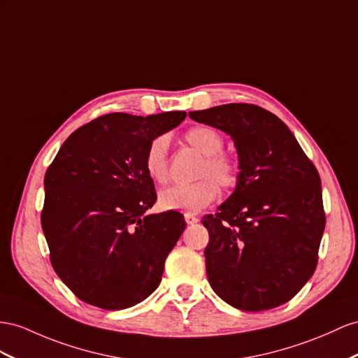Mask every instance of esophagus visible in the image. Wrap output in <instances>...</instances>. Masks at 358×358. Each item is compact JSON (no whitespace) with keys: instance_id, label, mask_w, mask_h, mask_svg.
Returning a JSON list of instances; mask_svg holds the SVG:
<instances>
[{"instance_id":"obj_1","label":"esophagus","mask_w":358,"mask_h":358,"mask_svg":"<svg viewBox=\"0 0 358 358\" xmlns=\"http://www.w3.org/2000/svg\"><path fill=\"white\" fill-rule=\"evenodd\" d=\"M185 221L187 225H194L198 222V217L192 213H185Z\"/></svg>"}]
</instances>
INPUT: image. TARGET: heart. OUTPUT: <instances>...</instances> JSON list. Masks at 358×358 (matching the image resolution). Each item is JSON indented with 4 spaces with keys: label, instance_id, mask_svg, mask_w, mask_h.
Instances as JSON below:
<instances>
[{
    "label": "heart",
    "instance_id": "heart-1",
    "mask_svg": "<svg viewBox=\"0 0 358 358\" xmlns=\"http://www.w3.org/2000/svg\"><path fill=\"white\" fill-rule=\"evenodd\" d=\"M185 141L204 155L198 171V181L190 185H176L163 189L159 195V204L163 210L198 213L208 207L217 198L219 189L233 190L239 182V164L230 154L222 151L224 137L216 128L208 125L194 127L186 131ZM145 171L155 182H166L169 178L168 141L159 136L145 151Z\"/></svg>",
    "mask_w": 358,
    "mask_h": 358
}]
</instances>
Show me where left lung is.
Here are the masks:
<instances>
[{"mask_svg":"<svg viewBox=\"0 0 358 358\" xmlns=\"http://www.w3.org/2000/svg\"><path fill=\"white\" fill-rule=\"evenodd\" d=\"M231 136L239 182L203 225L210 286L228 304L262 311L290 301L317 266L325 228L316 166L278 116L233 103L189 113Z\"/></svg>","mask_w":358,"mask_h":358,"instance_id":"left-lung-1","label":"left lung"}]
</instances>
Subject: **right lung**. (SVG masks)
<instances>
[{
    "label": "right lung",
    "instance_id": "add662e5",
    "mask_svg": "<svg viewBox=\"0 0 358 358\" xmlns=\"http://www.w3.org/2000/svg\"><path fill=\"white\" fill-rule=\"evenodd\" d=\"M185 117L99 116L72 133L50 164L42 230L54 271L78 299L122 310L159 287L186 222L173 210L145 215L157 194L143 159L155 137Z\"/></svg>",
    "mask_w": 358,
    "mask_h": 358
}]
</instances>
